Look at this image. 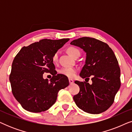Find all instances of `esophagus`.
<instances>
[{
	"instance_id": "34e87169",
	"label": "esophagus",
	"mask_w": 132,
	"mask_h": 132,
	"mask_svg": "<svg viewBox=\"0 0 132 132\" xmlns=\"http://www.w3.org/2000/svg\"><path fill=\"white\" fill-rule=\"evenodd\" d=\"M69 83H70V85H71V84H73V82H74V80H72V79H69Z\"/></svg>"
}]
</instances>
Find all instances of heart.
I'll list each match as a JSON object with an SVG mask.
<instances>
[{"instance_id": "1", "label": "heart", "mask_w": 132, "mask_h": 132, "mask_svg": "<svg viewBox=\"0 0 132 132\" xmlns=\"http://www.w3.org/2000/svg\"><path fill=\"white\" fill-rule=\"evenodd\" d=\"M67 52L75 58L76 57H79L80 56V51L78 48L75 47H69L67 48ZM52 59L53 62H57L58 60V53L56 52L54 53L52 56ZM77 72V69L75 67H63L59 70V73L69 78H73L74 77H75Z\"/></svg>"}]
</instances>
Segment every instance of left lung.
Segmentation results:
<instances>
[{
  "mask_svg": "<svg viewBox=\"0 0 132 132\" xmlns=\"http://www.w3.org/2000/svg\"><path fill=\"white\" fill-rule=\"evenodd\" d=\"M70 44L78 46L86 53L85 64L80 76L93 84L76 80L80 91L74 95L77 107L86 112L98 114L109 109L121 86L120 68L113 50L102 41L82 37ZM86 81V80H85Z\"/></svg>",
  "mask_w": 132,
  "mask_h": 132,
  "instance_id": "1",
  "label": "left lung"
}]
</instances>
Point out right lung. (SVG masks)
<instances>
[{
  "instance_id": "1",
  "label": "right lung",
  "mask_w": 132,
  "mask_h": 132,
  "mask_svg": "<svg viewBox=\"0 0 132 132\" xmlns=\"http://www.w3.org/2000/svg\"><path fill=\"white\" fill-rule=\"evenodd\" d=\"M43 39L21 48L12 64L10 81L12 94L23 109L41 112L56 101L57 93L69 85L68 77L57 74L52 56L69 41ZM44 72L53 75L50 81L43 79Z\"/></svg>"
}]
</instances>
